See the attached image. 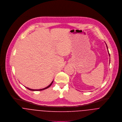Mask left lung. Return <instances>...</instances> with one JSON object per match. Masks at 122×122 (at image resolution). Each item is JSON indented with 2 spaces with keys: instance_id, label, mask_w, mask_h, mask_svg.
Masks as SVG:
<instances>
[{
  "instance_id": "8db88e82",
  "label": "left lung",
  "mask_w": 122,
  "mask_h": 122,
  "mask_svg": "<svg viewBox=\"0 0 122 122\" xmlns=\"http://www.w3.org/2000/svg\"><path fill=\"white\" fill-rule=\"evenodd\" d=\"M106 46H107V51H108V54H109V56H110V54H109V52H108V48H107V45H106Z\"/></svg>"
}]
</instances>
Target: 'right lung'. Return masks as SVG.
<instances>
[{"label": "right lung", "mask_w": 122, "mask_h": 122, "mask_svg": "<svg viewBox=\"0 0 122 122\" xmlns=\"http://www.w3.org/2000/svg\"><path fill=\"white\" fill-rule=\"evenodd\" d=\"M53 81H52V83L47 86V87H46V88H43V89H36V90H34V89H30V88H28V87H26V88H27L28 89H29V90H30V91H42V90H45V89H47V88H49V87H50L51 85H52V83H53Z\"/></svg>", "instance_id": "add662e5"}]
</instances>
